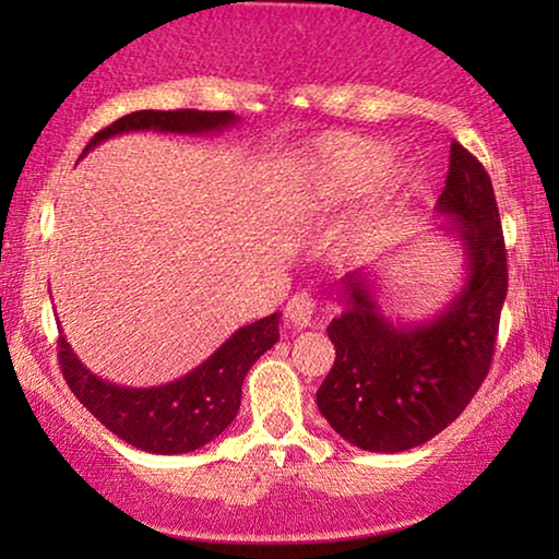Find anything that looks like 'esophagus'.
Masks as SVG:
<instances>
[{
	"mask_svg": "<svg viewBox=\"0 0 559 559\" xmlns=\"http://www.w3.org/2000/svg\"><path fill=\"white\" fill-rule=\"evenodd\" d=\"M312 316H316V300H312L308 293L295 295L293 300L287 302L285 318L293 331H302V328H308L312 323Z\"/></svg>",
	"mask_w": 559,
	"mask_h": 559,
	"instance_id": "obj_1",
	"label": "esophagus"
}]
</instances>
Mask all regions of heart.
Segmentation results:
<instances>
[{
    "instance_id": "heart-1",
    "label": "heart",
    "mask_w": 559,
    "mask_h": 559,
    "mask_svg": "<svg viewBox=\"0 0 559 559\" xmlns=\"http://www.w3.org/2000/svg\"><path fill=\"white\" fill-rule=\"evenodd\" d=\"M392 150L369 136L328 134L312 144L287 180V209L295 216L325 213L366 195L346 234V249L358 251L377 239L407 201L412 175L407 167L386 170Z\"/></svg>"
}]
</instances>
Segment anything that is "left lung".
<instances>
[{
    "mask_svg": "<svg viewBox=\"0 0 559 559\" xmlns=\"http://www.w3.org/2000/svg\"><path fill=\"white\" fill-rule=\"evenodd\" d=\"M438 231L461 241L463 285L438 316L392 320L379 302V274L348 272L341 316L328 325L335 364L318 409L350 445L402 453L455 423L484 384L507 300V249L491 178L463 144H450Z\"/></svg>",
    "mask_w": 559,
    "mask_h": 559,
    "instance_id": "1",
    "label": "left lung"
}]
</instances>
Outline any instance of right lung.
Returning a JSON list of instances; mask_svg holds the SVG:
<instances>
[{
	"mask_svg": "<svg viewBox=\"0 0 559 559\" xmlns=\"http://www.w3.org/2000/svg\"><path fill=\"white\" fill-rule=\"evenodd\" d=\"M231 111H134L94 134L83 155L127 132L216 134L231 129ZM81 155V157H83ZM63 333V331H60ZM280 341V312L243 325L213 350L201 366L163 386H121L96 377L73 354L66 335L58 341L63 377L79 402L129 445L157 455H180L209 445L234 423L241 404L243 379L259 356Z\"/></svg>",
	"mask_w": 559,
	"mask_h": 559,
	"instance_id": "right-lung-1",
	"label": "right lung"
}]
</instances>
